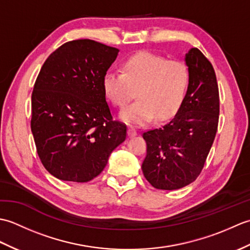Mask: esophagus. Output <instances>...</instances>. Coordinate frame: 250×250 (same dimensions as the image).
Listing matches in <instances>:
<instances>
[{
	"instance_id": "1",
	"label": "esophagus",
	"mask_w": 250,
	"mask_h": 250,
	"mask_svg": "<svg viewBox=\"0 0 250 250\" xmlns=\"http://www.w3.org/2000/svg\"><path fill=\"white\" fill-rule=\"evenodd\" d=\"M128 135H129V137H134V136L137 135V132H136V130L133 128V126H129V129H128Z\"/></svg>"
}]
</instances>
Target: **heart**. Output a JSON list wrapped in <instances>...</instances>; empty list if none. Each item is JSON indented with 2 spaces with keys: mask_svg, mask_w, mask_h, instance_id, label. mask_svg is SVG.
<instances>
[{
  "mask_svg": "<svg viewBox=\"0 0 250 250\" xmlns=\"http://www.w3.org/2000/svg\"><path fill=\"white\" fill-rule=\"evenodd\" d=\"M189 72L184 63L142 51L122 64V74L107 72L103 90L117 107H125L134 98L139 101L122 110L119 117L130 125H143L153 117L158 121L178 113L189 89Z\"/></svg>",
  "mask_w": 250,
  "mask_h": 250,
  "instance_id": "obj_1",
  "label": "heart"
}]
</instances>
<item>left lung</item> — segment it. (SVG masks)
Instances as JSON below:
<instances>
[{
  "label": "left lung",
  "instance_id": "left-lung-1",
  "mask_svg": "<svg viewBox=\"0 0 250 250\" xmlns=\"http://www.w3.org/2000/svg\"><path fill=\"white\" fill-rule=\"evenodd\" d=\"M190 83L174 118L143 137L147 155L142 169L152 187L175 190L199 176L213 145L219 119V91L213 65L198 48L185 56Z\"/></svg>",
  "mask_w": 250,
  "mask_h": 250
}]
</instances>
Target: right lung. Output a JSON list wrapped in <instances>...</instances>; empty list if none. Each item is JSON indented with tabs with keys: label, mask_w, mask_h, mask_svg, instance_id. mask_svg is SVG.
<instances>
[{
	"label": "right lung",
	"mask_w": 250,
	"mask_h": 250,
	"mask_svg": "<svg viewBox=\"0 0 250 250\" xmlns=\"http://www.w3.org/2000/svg\"><path fill=\"white\" fill-rule=\"evenodd\" d=\"M119 49L91 40L63 44L47 58L32 93L31 131L52 176L86 183L97 177L126 137L113 120L103 77Z\"/></svg>",
	"instance_id": "add662e5"
}]
</instances>
